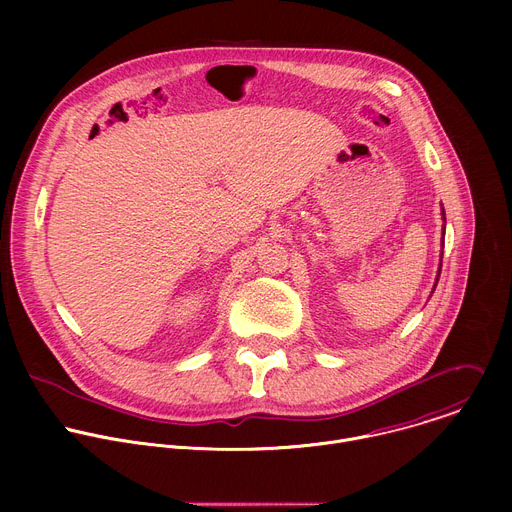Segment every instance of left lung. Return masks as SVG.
<instances>
[{
	"mask_svg": "<svg viewBox=\"0 0 512 512\" xmlns=\"http://www.w3.org/2000/svg\"><path fill=\"white\" fill-rule=\"evenodd\" d=\"M444 221H446V216H444ZM446 231V229H444ZM440 271H442V263H440ZM437 277H440V275H437ZM435 285H437V279H435Z\"/></svg>",
	"mask_w": 512,
	"mask_h": 512,
	"instance_id": "left-lung-1",
	"label": "left lung"
}]
</instances>
